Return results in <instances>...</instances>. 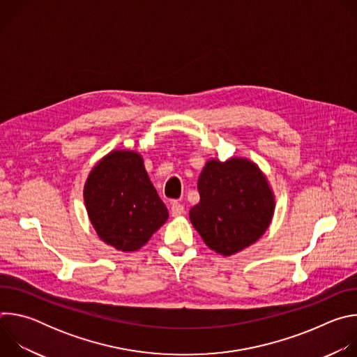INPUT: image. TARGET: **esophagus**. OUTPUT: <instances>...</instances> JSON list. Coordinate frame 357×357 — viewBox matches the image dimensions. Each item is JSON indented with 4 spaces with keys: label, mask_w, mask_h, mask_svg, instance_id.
Returning a JSON list of instances; mask_svg holds the SVG:
<instances>
[{
    "label": "esophagus",
    "mask_w": 357,
    "mask_h": 357,
    "mask_svg": "<svg viewBox=\"0 0 357 357\" xmlns=\"http://www.w3.org/2000/svg\"><path fill=\"white\" fill-rule=\"evenodd\" d=\"M183 212H185L183 205H181V203H178V202H174V203H172V206H171V215H172L174 218H178V216L183 215Z\"/></svg>",
    "instance_id": "obj_1"
}]
</instances>
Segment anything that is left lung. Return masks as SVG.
Masks as SVG:
<instances>
[{
    "label": "left lung",
    "mask_w": 357,
    "mask_h": 357,
    "mask_svg": "<svg viewBox=\"0 0 357 357\" xmlns=\"http://www.w3.org/2000/svg\"><path fill=\"white\" fill-rule=\"evenodd\" d=\"M200 200L189 219L205 244L227 257L268 229L275 200L266 175L250 160H209L197 181Z\"/></svg>",
    "instance_id": "obj_1"
}]
</instances>
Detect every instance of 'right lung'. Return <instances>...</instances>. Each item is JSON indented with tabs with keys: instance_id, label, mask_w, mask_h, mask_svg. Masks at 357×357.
Returning <instances> with one entry per match:
<instances>
[{
	"instance_id": "obj_1",
	"label": "right lung",
	"mask_w": 357,
	"mask_h": 357,
	"mask_svg": "<svg viewBox=\"0 0 357 357\" xmlns=\"http://www.w3.org/2000/svg\"><path fill=\"white\" fill-rule=\"evenodd\" d=\"M83 197L97 236L120 251L141 248L168 219L135 151H112L91 169Z\"/></svg>"
}]
</instances>
